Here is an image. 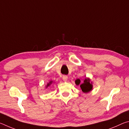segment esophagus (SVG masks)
I'll list each match as a JSON object with an SVG mask.
<instances>
[{"label": "esophagus", "mask_w": 129, "mask_h": 129, "mask_svg": "<svg viewBox=\"0 0 129 129\" xmlns=\"http://www.w3.org/2000/svg\"><path fill=\"white\" fill-rule=\"evenodd\" d=\"M62 80L64 81H66L68 80V76L67 75H63L62 76Z\"/></svg>", "instance_id": "esophagus-1"}]
</instances>
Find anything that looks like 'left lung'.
Here are the masks:
<instances>
[{
	"mask_svg": "<svg viewBox=\"0 0 129 129\" xmlns=\"http://www.w3.org/2000/svg\"><path fill=\"white\" fill-rule=\"evenodd\" d=\"M75 82L76 85H78L80 84V80L77 79ZM80 87L82 91L84 93H88L92 89V85L90 82V80L89 78H85V80H84V83L80 85Z\"/></svg>",
	"mask_w": 129,
	"mask_h": 129,
	"instance_id": "obj_1",
	"label": "left lung"
}]
</instances>
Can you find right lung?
<instances>
[{"mask_svg":"<svg viewBox=\"0 0 129 129\" xmlns=\"http://www.w3.org/2000/svg\"><path fill=\"white\" fill-rule=\"evenodd\" d=\"M52 81H50V82H49V83H48V84H47V88L48 86H49L50 85H51V84H52Z\"/></svg>","mask_w":129,"mask_h":129,"instance_id":"right-lung-1","label":"right lung"}]
</instances>
